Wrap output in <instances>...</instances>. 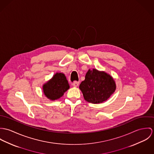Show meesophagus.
Masks as SVG:
<instances>
[{
    "label": "esophagus",
    "mask_w": 154,
    "mask_h": 154,
    "mask_svg": "<svg viewBox=\"0 0 154 154\" xmlns=\"http://www.w3.org/2000/svg\"><path fill=\"white\" fill-rule=\"evenodd\" d=\"M79 85V82H74L73 83H72V85L74 86V87H77L78 85Z\"/></svg>",
    "instance_id": "34e87169"
}]
</instances>
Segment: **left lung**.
<instances>
[{"mask_svg": "<svg viewBox=\"0 0 154 154\" xmlns=\"http://www.w3.org/2000/svg\"><path fill=\"white\" fill-rule=\"evenodd\" d=\"M79 88L86 101L97 104L107 100L115 91L116 85L110 75L93 69L87 71Z\"/></svg>", "mask_w": 154, "mask_h": 154, "instance_id": "1", "label": "left lung"}]
</instances>
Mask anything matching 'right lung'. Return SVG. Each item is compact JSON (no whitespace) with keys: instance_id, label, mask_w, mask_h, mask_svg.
<instances>
[{"instance_id":"right-lung-1","label":"right lung","mask_w":154,"mask_h":154,"mask_svg":"<svg viewBox=\"0 0 154 154\" xmlns=\"http://www.w3.org/2000/svg\"><path fill=\"white\" fill-rule=\"evenodd\" d=\"M69 88L68 81L63 73L55 74L51 80L43 86L45 95L50 100H55L63 96Z\"/></svg>"}]
</instances>
